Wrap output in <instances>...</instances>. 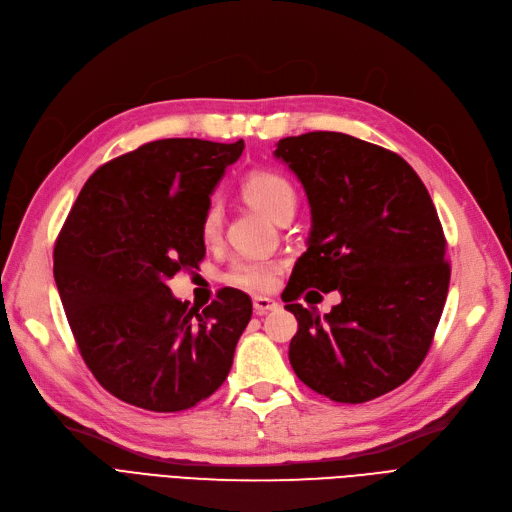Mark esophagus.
Wrapping results in <instances>:
<instances>
[{
	"label": "esophagus",
	"mask_w": 512,
	"mask_h": 512,
	"mask_svg": "<svg viewBox=\"0 0 512 512\" xmlns=\"http://www.w3.org/2000/svg\"><path fill=\"white\" fill-rule=\"evenodd\" d=\"M277 308H279V304L271 298H264V296L254 298V312L260 314V316L266 314V312H271V310H277Z\"/></svg>",
	"instance_id": "esophagus-1"
}]
</instances>
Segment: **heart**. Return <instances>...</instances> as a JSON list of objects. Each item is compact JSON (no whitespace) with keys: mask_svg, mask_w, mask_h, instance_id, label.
<instances>
[{"mask_svg":"<svg viewBox=\"0 0 512 512\" xmlns=\"http://www.w3.org/2000/svg\"><path fill=\"white\" fill-rule=\"evenodd\" d=\"M243 198L250 204L260 208L264 214L271 218H277L285 210H296V189L283 175L273 173V170H256L250 173L241 185ZM223 229V210L216 200L208 202V206L202 212L200 218V235L206 243H214L221 237ZM281 271V264L275 260H264L254 256H241L235 258L229 264V271L225 279L231 285L252 289V291H264L271 289L277 283Z\"/></svg>","mask_w":512,"mask_h":512,"instance_id":"b5f03b06","label":"heart"}]
</instances>
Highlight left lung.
<instances>
[{"mask_svg": "<svg viewBox=\"0 0 512 512\" xmlns=\"http://www.w3.org/2000/svg\"><path fill=\"white\" fill-rule=\"evenodd\" d=\"M275 158L300 179L312 214L308 250L283 291L298 321L291 367L335 402L392 392L421 367L448 296L429 191L404 158L346 133L285 137ZM308 286L335 288L343 302L321 320L295 302Z\"/></svg>", "mask_w": 512, "mask_h": 512, "instance_id": "obj_1", "label": "left lung"}]
</instances>
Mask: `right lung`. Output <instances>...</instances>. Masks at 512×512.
I'll list each match as a JSON object with an SVG mask.
<instances>
[{"mask_svg": "<svg viewBox=\"0 0 512 512\" xmlns=\"http://www.w3.org/2000/svg\"><path fill=\"white\" fill-rule=\"evenodd\" d=\"M243 141L160 139L100 166L54 248V279L79 352L118 400L179 412L227 379L252 300L225 287L206 308L166 285L206 254L200 218Z\"/></svg>", "mask_w": 512, "mask_h": 512, "instance_id": "1", "label": "right lung"}]
</instances>
